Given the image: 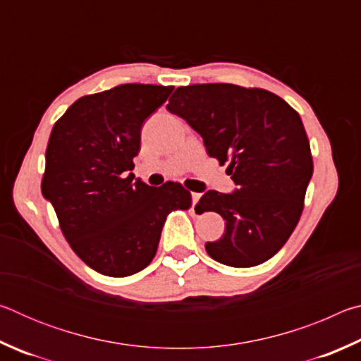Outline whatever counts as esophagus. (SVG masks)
<instances>
[{"label":"esophagus","instance_id":"1","mask_svg":"<svg viewBox=\"0 0 361 361\" xmlns=\"http://www.w3.org/2000/svg\"><path fill=\"white\" fill-rule=\"evenodd\" d=\"M200 195H202V194H200V192H192V194H191V197H192V207L199 202Z\"/></svg>","mask_w":361,"mask_h":361}]
</instances>
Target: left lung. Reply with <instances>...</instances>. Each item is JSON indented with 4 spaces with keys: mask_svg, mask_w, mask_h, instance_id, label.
<instances>
[{
    "mask_svg": "<svg viewBox=\"0 0 361 361\" xmlns=\"http://www.w3.org/2000/svg\"><path fill=\"white\" fill-rule=\"evenodd\" d=\"M167 109L204 138L207 154L229 164L226 172L237 186L199 200L202 212L226 221L221 239L205 243L207 253L232 267L272 258L296 228L314 172L299 114L269 90L234 84L178 87Z\"/></svg>",
    "mask_w": 361,
    "mask_h": 361,
    "instance_id": "obj_1",
    "label": "left lung"
}]
</instances>
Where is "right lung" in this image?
<instances>
[{
    "instance_id": "1",
    "label": "right lung",
    "mask_w": 361,
    "mask_h": 361,
    "mask_svg": "<svg viewBox=\"0 0 361 361\" xmlns=\"http://www.w3.org/2000/svg\"><path fill=\"white\" fill-rule=\"evenodd\" d=\"M173 87L121 84L76 100L49 138L41 191L79 258L109 277L149 264L172 210L191 207L180 183L133 181L142 126Z\"/></svg>"
}]
</instances>
